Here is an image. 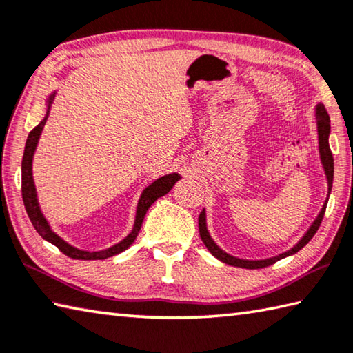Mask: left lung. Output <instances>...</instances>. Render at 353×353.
I'll return each instance as SVG.
<instances>
[{"mask_svg":"<svg viewBox=\"0 0 353 353\" xmlns=\"http://www.w3.org/2000/svg\"><path fill=\"white\" fill-rule=\"evenodd\" d=\"M316 125H318V140H319V156H321V162L324 166V171H325V177H327V183H329V194H330V190H332V183H333V156H332V151H330V146H329V134H330V117L327 111H325L324 105H318L316 106ZM329 199V197H327ZM325 207H327V201L323 205V210L321 213L318 214V217L315 219V222L312 223V227L309 228V232L304 234V238L301 239L296 245H294L292 250H288V252L279 254V256H274V258L270 259H262V261H247V259H238L234 258V256H230L225 252H222V250L216 245L214 241L211 239V236L208 234V230H207V223H205V211H202L201 214H199V233H201V238L202 242L205 243V247L210 250V253L222 262H225L228 265H234V267H241V268H264L274 264V262H278L279 259L285 258V256H290L294 254L296 252H299L301 248H303L307 242H309L315 233L318 232L319 225H321L323 222V217L325 213Z\"/></svg>","mask_w":353,"mask_h":353,"instance_id":"left-lung-1","label":"left lung"}]
</instances>
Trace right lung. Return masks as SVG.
Here are the masks:
<instances>
[{
  "label": "right lung",
  "mask_w": 353,
  "mask_h": 353,
  "mask_svg": "<svg viewBox=\"0 0 353 353\" xmlns=\"http://www.w3.org/2000/svg\"><path fill=\"white\" fill-rule=\"evenodd\" d=\"M54 95L55 94H52L49 97L48 110L50 108V103H52ZM48 114H49V111H48ZM48 114H46V117H44L40 123H38L34 130L29 132L28 140H26L23 162H21V194H23L24 207H26V211H28V216L32 222V225H34L37 233L40 234L43 239H46L48 242L54 243V245L59 248L61 253H65L66 256H69V258H72V259H83V261L106 259V258H111V256H114V254L125 252V250L130 247L134 241H136L137 234L140 232V227H142V222L145 219L146 211H148V208L157 201L159 197L165 196L172 187H174V183L179 181V179H181V176L176 174V172H172V174L157 179L156 182H152L150 187H146L143 190V193H142V196H140V201L137 205L136 222H134L132 232L128 234L121 242L115 243V245L111 248L103 250V252H83V250L70 247L68 242L63 241L60 236H57L52 230H50L49 223L46 222V219H44V216L41 214L40 207H38V201H37L34 179H32V157H34L38 139H40V136H41L43 126L48 120Z\"/></svg>",
  "instance_id": "add662e5"
}]
</instances>
